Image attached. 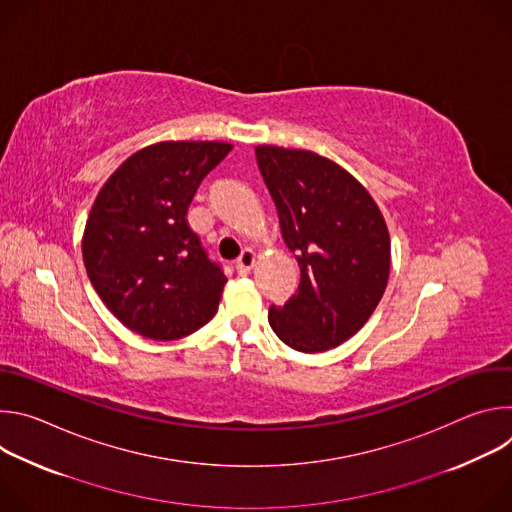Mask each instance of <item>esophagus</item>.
<instances>
[{
  "instance_id": "1",
  "label": "esophagus",
  "mask_w": 512,
  "mask_h": 512,
  "mask_svg": "<svg viewBox=\"0 0 512 512\" xmlns=\"http://www.w3.org/2000/svg\"><path fill=\"white\" fill-rule=\"evenodd\" d=\"M253 265H255V253H253L251 249H245V251L241 253V257L237 259L235 269H237L239 275H247V273L253 269Z\"/></svg>"
}]
</instances>
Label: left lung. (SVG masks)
Instances as JSON below:
<instances>
[{
  "mask_svg": "<svg viewBox=\"0 0 512 512\" xmlns=\"http://www.w3.org/2000/svg\"><path fill=\"white\" fill-rule=\"evenodd\" d=\"M255 154L283 241L300 265L298 291L269 308V324L294 350H330L367 324L385 294V218L358 180L318 154L275 145Z\"/></svg>",
  "mask_w": 512,
  "mask_h": 512,
  "instance_id": "1",
  "label": "left lung"
}]
</instances>
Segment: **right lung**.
Returning <instances> with one entry per match:
<instances>
[{"label": "right lung", "instance_id": "right-lung-1", "mask_svg": "<svg viewBox=\"0 0 512 512\" xmlns=\"http://www.w3.org/2000/svg\"><path fill=\"white\" fill-rule=\"evenodd\" d=\"M231 150L221 141H162L127 158L101 188L83 259L99 298L129 330L178 340L216 314L227 277L186 214Z\"/></svg>", "mask_w": 512, "mask_h": 512}]
</instances>
